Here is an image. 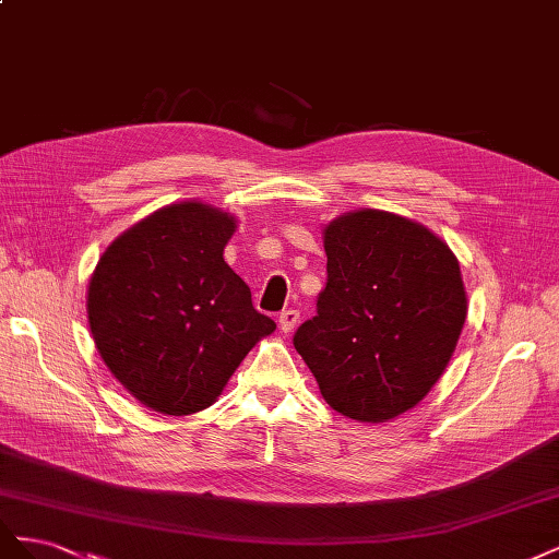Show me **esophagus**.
Segmentation results:
<instances>
[{
  "label": "esophagus",
  "instance_id": "obj_1",
  "mask_svg": "<svg viewBox=\"0 0 559 559\" xmlns=\"http://www.w3.org/2000/svg\"><path fill=\"white\" fill-rule=\"evenodd\" d=\"M298 321H300V312H298V310H294V308L284 310V312L280 314V329H282L284 333H292V331L298 326Z\"/></svg>",
  "mask_w": 559,
  "mask_h": 559
}]
</instances>
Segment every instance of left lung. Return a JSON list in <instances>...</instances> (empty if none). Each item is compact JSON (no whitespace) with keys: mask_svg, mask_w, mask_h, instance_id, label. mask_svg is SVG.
<instances>
[{"mask_svg":"<svg viewBox=\"0 0 559 559\" xmlns=\"http://www.w3.org/2000/svg\"><path fill=\"white\" fill-rule=\"evenodd\" d=\"M326 286L294 347L335 413L382 425L425 399L466 321L452 249L413 218L357 210L324 228Z\"/></svg>","mask_w":559,"mask_h":559,"instance_id":"left-lung-1","label":"left lung"}]
</instances>
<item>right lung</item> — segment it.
Returning a JSON list of instances; mask_svg holds the SVG:
<instances>
[{
    "label": "right lung",
    "mask_w": 559,
    "mask_h": 559,
    "mask_svg": "<svg viewBox=\"0 0 559 559\" xmlns=\"http://www.w3.org/2000/svg\"><path fill=\"white\" fill-rule=\"evenodd\" d=\"M238 222L200 200L156 210L99 257L86 296L99 357L163 415L210 408L275 321L224 261Z\"/></svg>",
    "instance_id": "1"
}]
</instances>
